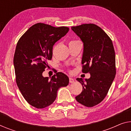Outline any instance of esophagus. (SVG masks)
<instances>
[{
	"mask_svg": "<svg viewBox=\"0 0 131 131\" xmlns=\"http://www.w3.org/2000/svg\"><path fill=\"white\" fill-rule=\"evenodd\" d=\"M69 82L70 83H73L74 82H75V81H74V79H73V78H69Z\"/></svg>",
	"mask_w": 131,
	"mask_h": 131,
	"instance_id": "1",
	"label": "esophagus"
}]
</instances>
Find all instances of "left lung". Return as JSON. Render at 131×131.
<instances>
[{"label": "left lung", "mask_w": 131, "mask_h": 131, "mask_svg": "<svg viewBox=\"0 0 131 131\" xmlns=\"http://www.w3.org/2000/svg\"><path fill=\"white\" fill-rule=\"evenodd\" d=\"M71 29L83 42L82 71L91 74L89 79H77L82 85L83 90L75 98L82 105L92 107L104 99L115 77L114 45L108 35L93 23Z\"/></svg>", "instance_id": "left-lung-1"}]
</instances>
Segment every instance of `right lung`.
<instances>
[{"instance_id": "right-lung-1", "label": "right lung", "mask_w": 131, "mask_h": 131, "mask_svg": "<svg viewBox=\"0 0 131 131\" xmlns=\"http://www.w3.org/2000/svg\"><path fill=\"white\" fill-rule=\"evenodd\" d=\"M69 30L65 26L53 27L42 23L31 26L17 43L13 58L16 82L23 96L38 109L53 103L60 88L66 86L69 78L58 72L50 78L43 72L52 58L54 44Z\"/></svg>"}]
</instances>
